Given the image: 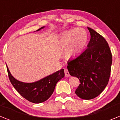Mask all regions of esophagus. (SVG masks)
Instances as JSON below:
<instances>
[{"instance_id": "esophagus-1", "label": "esophagus", "mask_w": 120, "mask_h": 120, "mask_svg": "<svg viewBox=\"0 0 120 120\" xmlns=\"http://www.w3.org/2000/svg\"><path fill=\"white\" fill-rule=\"evenodd\" d=\"M64 73H65V77H69V76H70V75L69 72H68V69L67 68H64Z\"/></svg>"}]
</instances>
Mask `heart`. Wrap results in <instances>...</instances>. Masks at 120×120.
<instances>
[{"label": "heart", "mask_w": 120, "mask_h": 120, "mask_svg": "<svg viewBox=\"0 0 120 120\" xmlns=\"http://www.w3.org/2000/svg\"><path fill=\"white\" fill-rule=\"evenodd\" d=\"M88 35L83 29L75 28L65 32L59 39V45L66 49L68 56H74L80 53L87 44Z\"/></svg>", "instance_id": "b5f03b06"}]
</instances>
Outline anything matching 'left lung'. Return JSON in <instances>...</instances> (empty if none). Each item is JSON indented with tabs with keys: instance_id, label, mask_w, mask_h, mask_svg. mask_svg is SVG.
<instances>
[{
	"instance_id": "obj_1",
	"label": "left lung",
	"mask_w": 120,
	"mask_h": 120,
	"mask_svg": "<svg viewBox=\"0 0 120 120\" xmlns=\"http://www.w3.org/2000/svg\"><path fill=\"white\" fill-rule=\"evenodd\" d=\"M91 39L88 48L68 62L70 75L79 79L75 93L80 98L93 99L105 90L111 75L112 56L107 41L88 27Z\"/></svg>"
}]
</instances>
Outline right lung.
<instances>
[{
    "mask_svg": "<svg viewBox=\"0 0 120 120\" xmlns=\"http://www.w3.org/2000/svg\"><path fill=\"white\" fill-rule=\"evenodd\" d=\"M6 68L9 80L14 88L25 99L34 103H40L47 100L53 93L57 82L65 75L64 69H61L38 81L24 83L15 79L9 72L8 67Z\"/></svg>",
    "mask_w": 120,
    "mask_h": 120,
    "instance_id": "add662e5",
    "label": "right lung"
}]
</instances>
